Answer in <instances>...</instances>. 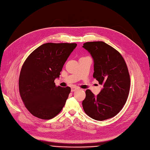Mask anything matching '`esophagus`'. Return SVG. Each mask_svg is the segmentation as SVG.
Here are the masks:
<instances>
[{
    "label": "esophagus",
    "instance_id": "esophagus-1",
    "mask_svg": "<svg viewBox=\"0 0 150 150\" xmlns=\"http://www.w3.org/2000/svg\"><path fill=\"white\" fill-rule=\"evenodd\" d=\"M78 88H79L77 87H71V91H72V92H74L75 91L78 90Z\"/></svg>",
    "mask_w": 150,
    "mask_h": 150
}]
</instances>
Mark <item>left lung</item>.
Returning <instances> with one entry per match:
<instances>
[{"instance_id":"obj_1","label":"left lung","mask_w":150,"mask_h":150,"mask_svg":"<svg viewBox=\"0 0 150 150\" xmlns=\"http://www.w3.org/2000/svg\"><path fill=\"white\" fill-rule=\"evenodd\" d=\"M83 48L92 56L93 77L103 87L95 96L89 89L82 102L85 113L96 120H104L117 115L129 95L130 77L123 57L103 41L87 42Z\"/></svg>"}]
</instances>
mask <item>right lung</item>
Masks as SVG:
<instances>
[{
	"mask_svg": "<svg viewBox=\"0 0 150 150\" xmlns=\"http://www.w3.org/2000/svg\"><path fill=\"white\" fill-rule=\"evenodd\" d=\"M76 46L48 42L37 48L24 62L19 76V93L26 109L35 117L49 120L65 105L71 88L56 87L54 80L59 78Z\"/></svg>",
	"mask_w": 150,
	"mask_h": 150,
	"instance_id": "1",
	"label": "right lung"
}]
</instances>
